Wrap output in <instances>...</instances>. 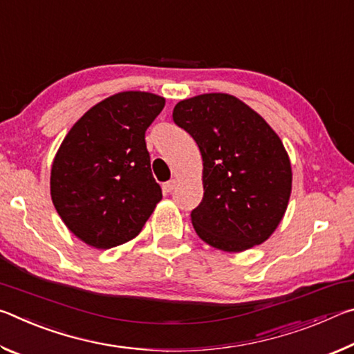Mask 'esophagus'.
Instances as JSON below:
<instances>
[{
  "instance_id": "34e87169",
  "label": "esophagus",
  "mask_w": 354,
  "mask_h": 354,
  "mask_svg": "<svg viewBox=\"0 0 354 354\" xmlns=\"http://www.w3.org/2000/svg\"><path fill=\"white\" fill-rule=\"evenodd\" d=\"M175 187H176V179H170V181L164 183V185H162L165 194H170V192H173V189Z\"/></svg>"
}]
</instances>
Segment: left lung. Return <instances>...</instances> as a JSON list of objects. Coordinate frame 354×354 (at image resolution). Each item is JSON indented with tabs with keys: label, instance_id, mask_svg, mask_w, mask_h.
<instances>
[{
	"label": "left lung",
	"instance_id": "left-lung-1",
	"mask_svg": "<svg viewBox=\"0 0 354 354\" xmlns=\"http://www.w3.org/2000/svg\"><path fill=\"white\" fill-rule=\"evenodd\" d=\"M173 122L194 137L203 158L205 195L190 212L196 234L223 251L266 242L292 190L290 160L277 133L226 93L179 101Z\"/></svg>",
	"mask_w": 354,
	"mask_h": 354
}]
</instances>
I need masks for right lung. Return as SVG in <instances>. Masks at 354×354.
Instances as JSON below:
<instances>
[{
	"label": "right lung",
	"mask_w": 354,
	"mask_h": 354,
	"mask_svg": "<svg viewBox=\"0 0 354 354\" xmlns=\"http://www.w3.org/2000/svg\"><path fill=\"white\" fill-rule=\"evenodd\" d=\"M165 100L122 92L77 120L51 169V198L76 237L107 250L134 239L162 198L145 131Z\"/></svg>",
	"instance_id": "obj_1"
}]
</instances>
